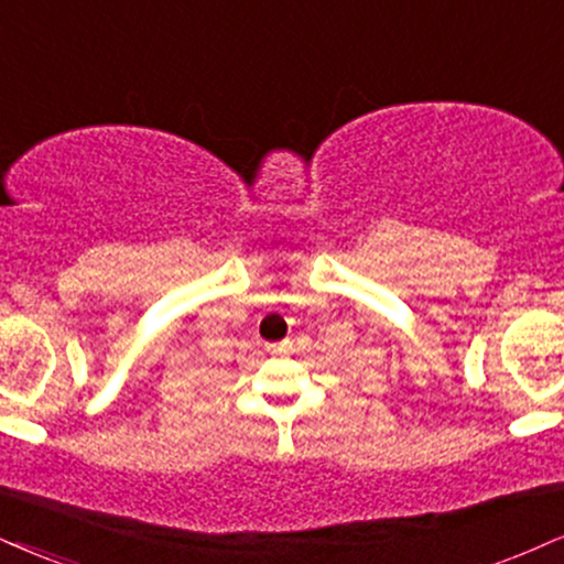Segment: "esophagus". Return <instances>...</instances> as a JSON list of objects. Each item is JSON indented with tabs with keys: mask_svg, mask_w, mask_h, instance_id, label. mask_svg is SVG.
<instances>
[{
	"mask_svg": "<svg viewBox=\"0 0 564 564\" xmlns=\"http://www.w3.org/2000/svg\"><path fill=\"white\" fill-rule=\"evenodd\" d=\"M291 349V341H278V344H268V351H273V355H281V351H289Z\"/></svg>",
	"mask_w": 564,
	"mask_h": 564,
	"instance_id": "esophagus-1",
	"label": "esophagus"
}]
</instances>
